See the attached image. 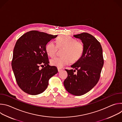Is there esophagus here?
Listing matches in <instances>:
<instances>
[{"label":"esophagus","instance_id":"obj_1","mask_svg":"<svg viewBox=\"0 0 122 122\" xmlns=\"http://www.w3.org/2000/svg\"><path fill=\"white\" fill-rule=\"evenodd\" d=\"M57 69H58V72H60L61 71H62V70H63V69H62V68H57Z\"/></svg>","mask_w":122,"mask_h":122}]
</instances>
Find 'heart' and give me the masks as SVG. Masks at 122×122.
<instances>
[{"label": "heart", "mask_w": 122, "mask_h": 122, "mask_svg": "<svg viewBox=\"0 0 122 122\" xmlns=\"http://www.w3.org/2000/svg\"><path fill=\"white\" fill-rule=\"evenodd\" d=\"M56 45L52 41L48 43L45 46V51L47 55L54 57L56 54L57 48H64L62 51V57H56L51 59L52 66L62 68L69 64L71 62L75 63L80 59L84 51L83 43L77 41L73 38L68 36H61L57 38L56 41Z\"/></svg>", "instance_id": "1"}]
</instances>
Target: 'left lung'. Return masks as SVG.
Segmentation results:
<instances>
[{
    "label": "left lung",
    "instance_id": "1",
    "mask_svg": "<svg viewBox=\"0 0 122 122\" xmlns=\"http://www.w3.org/2000/svg\"><path fill=\"white\" fill-rule=\"evenodd\" d=\"M73 36L81 41L84 51L80 59L71 66L74 70L65 69L67 77L64 85L68 93L79 96L87 93L97 84L104 59L101 45L92 35L84 32ZM76 70L77 72L75 74Z\"/></svg>",
    "mask_w": 122,
    "mask_h": 122
}]
</instances>
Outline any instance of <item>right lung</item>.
<instances>
[{
    "label": "right lung",
    "mask_w": 122,
    "mask_h": 122,
    "mask_svg": "<svg viewBox=\"0 0 122 122\" xmlns=\"http://www.w3.org/2000/svg\"><path fill=\"white\" fill-rule=\"evenodd\" d=\"M57 35L32 30L17 41L11 62L16 82L25 93L37 95L47 88L49 79L58 72L55 66H50L45 46ZM42 66L41 70L39 66Z\"/></svg>",
    "instance_id": "right-lung-1"
}]
</instances>
